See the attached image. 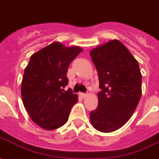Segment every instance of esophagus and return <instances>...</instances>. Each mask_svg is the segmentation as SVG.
Segmentation results:
<instances>
[{
  "mask_svg": "<svg viewBox=\"0 0 159 159\" xmlns=\"http://www.w3.org/2000/svg\"><path fill=\"white\" fill-rule=\"evenodd\" d=\"M87 93H80V96L81 98H85L86 96H87Z\"/></svg>",
  "mask_w": 159,
  "mask_h": 159,
  "instance_id": "34e87169",
  "label": "esophagus"
}]
</instances>
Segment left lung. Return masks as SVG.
I'll list each match as a JSON object with an SVG mask.
<instances>
[{"label": "left lung", "instance_id": "1", "mask_svg": "<svg viewBox=\"0 0 159 159\" xmlns=\"http://www.w3.org/2000/svg\"><path fill=\"white\" fill-rule=\"evenodd\" d=\"M99 78L98 106L90 112L93 128L111 132L122 128L138 105L141 74L138 61L117 40L90 51Z\"/></svg>", "mask_w": 159, "mask_h": 159}]
</instances>
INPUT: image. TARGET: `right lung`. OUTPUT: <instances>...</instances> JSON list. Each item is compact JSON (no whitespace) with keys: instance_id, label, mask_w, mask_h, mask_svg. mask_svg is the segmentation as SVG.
<instances>
[{"instance_id":"1","label":"right lung","mask_w":159,"mask_h":159,"mask_svg":"<svg viewBox=\"0 0 159 159\" xmlns=\"http://www.w3.org/2000/svg\"><path fill=\"white\" fill-rule=\"evenodd\" d=\"M82 52L80 47L66 48L55 42L31 55L25 68L21 94L23 105L34 123L46 130L60 128L67 122L78 95L68 85L70 63Z\"/></svg>"}]
</instances>
